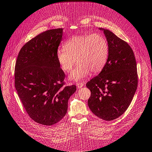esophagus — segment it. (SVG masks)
Returning a JSON list of instances; mask_svg holds the SVG:
<instances>
[{
  "mask_svg": "<svg viewBox=\"0 0 152 152\" xmlns=\"http://www.w3.org/2000/svg\"><path fill=\"white\" fill-rule=\"evenodd\" d=\"M76 86L77 87H78V88H81L84 86V84H83V83H77Z\"/></svg>",
  "mask_w": 152,
  "mask_h": 152,
  "instance_id": "esophagus-1",
  "label": "esophagus"
}]
</instances>
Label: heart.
Segmentation results:
<instances>
[{"label": "heart", "instance_id": "heart-1", "mask_svg": "<svg viewBox=\"0 0 152 152\" xmlns=\"http://www.w3.org/2000/svg\"><path fill=\"white\" fill-rule=\"evenodd\" d=\"M109 45L99 34L74 35L64 44V49L56 52V60L62 69L69 72L75 64H78L69 76L73 81H80L91 71L99 72L105 66L109 56Z\"/></svg>", "mask_w": 152, "mask_h": 152}]
</instances>
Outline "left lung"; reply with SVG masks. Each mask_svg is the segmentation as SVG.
<instances>
[{"label": "left lung", "instance_id": "obj_1", "mask_svg": "<svg viewBox=\"0 0 152 152\" xmlns=\"http://www.w3.org/2000/svg\"><path fill=\"white\" fill-rule=\"evenodd\" d=\"M104 32L109 45L107 61L101 72L86 84L91 91L88 104L93 113L112 121L129 107L138 86L134 54L126 41L108 29Z\"/></svg>", "mask_w": 152, "mask_h": 152}]
</instances>
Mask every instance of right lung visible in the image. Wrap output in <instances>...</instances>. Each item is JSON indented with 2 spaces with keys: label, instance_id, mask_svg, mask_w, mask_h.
Masks as SVG:
<instances>
[{
  "label": "right lung",
  "instance_id": "1",
  "mask_svg": "<svg viewBox=\"0 0 152 152\" xmlns=\"http://www.w3.org/2000/svg\"><path fill=\"white\" fill-rule=\"evenodd\" d=\"M63 29H49L27 42L15 66V88L27 113L45 126L57 123L67 113L76 86H64L65 74L56 60Z\"/></svg>",
  "mask_w": 152,
  "mask_h": 152
}]
</instances>
